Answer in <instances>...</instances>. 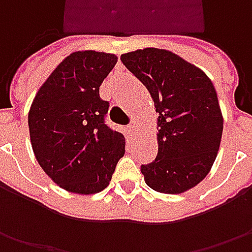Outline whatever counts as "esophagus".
<instances>
[{
	"instance_id": "esophagus-1",
	"label": "esophagus",
	"mask_w": 252,
	"mask_h": 252,
	"mask_svg": "<svg viewBox=\"0 0 252 252\" xmlns=\"http://www.w3.org/2000/svg\"><path fill=\"white\" fill-rule=\"evenodd\" d=\"M129 130H130L133 134H136V133H137V123H136L134 121L130 122V125H129Z\"/></svg>"
}]
</instances>
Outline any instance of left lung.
I'll return each mask as SVG.
<instances>
[{
    "instance_id": "left-lung-1",
    "label": "left lung",
    "mask_w": 252,
    "mask_h": 252,
    "mask_svg": "<svg viewBox=\"0 0 252 252\" xmlns=\"http://www.w3.org/2000/svg\"><path fill=\"white\" fill-rule=\"evenodd\" d=\"M158 112V154L140 167L161 193H182L208 175L218 156L223 116L208 75L177 54L147 47L121 56Z\"/></svg>"
}]
</instances>
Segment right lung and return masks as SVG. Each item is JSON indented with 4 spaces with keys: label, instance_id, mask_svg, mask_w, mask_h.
I'll return each instance as SVG.
<instances>
[{
    "label": "right lung",
    "instance_id": "1",
    "mask_svg": "<svg viewBox=\"0 0 252 252\" xmlns=\"http://www.w3.org/2000/svg\"><path fill=\"white\" fill-rule=\"evenodd\" d=\"M116 62L115 54L92 50L70 54L31 106L28 123L36 160L65 190L101 192L125 154V136L106 125L109 102L99 96Z\"/></svg>",
    "mask_w": 252,
    "mask_h": 252
}]
</instances>
